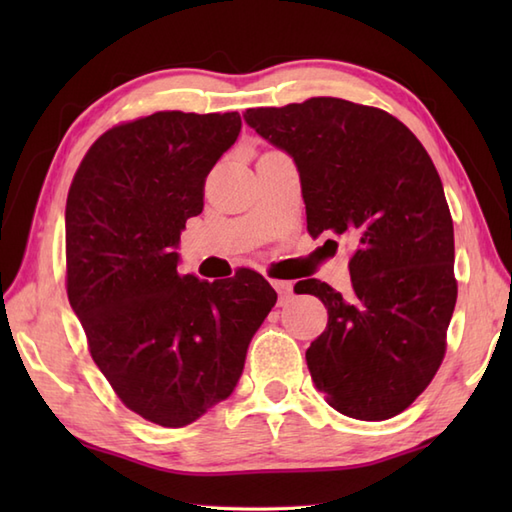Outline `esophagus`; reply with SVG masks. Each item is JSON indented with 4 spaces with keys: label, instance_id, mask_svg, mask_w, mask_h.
Listing matches in <instances>:
<instances>
[{
    "label": "esophagus",
    "instance_id": "34e87169",
    "mask_svg": "<svg viewBox=\"0 0 512 512\" xmlns=\"http://www.w3.org/2000/svg\"><path fill=\"white\" fill-rule=\"evenodd\" d=\"M270 286H273L277 290V295L281 299V303H284L290 295H292V281H281V279H273L270 281Z\"/></svg>",
    "mask_w": 512,
    "mask_h": 512
}]
</instances>
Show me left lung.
<instances>
[{
	"mask_svg": "<svg viewBox=\"0 0 512 512\" xmlns=\"http://www.w3.org/2000/svg\"><path fill=\"white\" fill-rule=\"evenodd\" d=\"M244 121L295 160L310 235L354 244L350 295L299 281L328 308L306 352L314 387L343 416H398L436 376L458 299L453 220L427 149L391 114L332 96Z\"/></svg>",
	"mask_w": 512,
	"mask_h": 512,
	"instance_id": "1",
	"label": "left lung"
}]
</instances>
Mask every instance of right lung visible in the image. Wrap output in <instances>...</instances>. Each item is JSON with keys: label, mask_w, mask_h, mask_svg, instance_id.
Wrapping results in <instances>:
<instances>
[{"label": "right lung", "mask_w": 512, "mask_h": 512, "mask_svg": "<svg viewBox=\"0 0 512 512\" xmlns=\"http://www.w3.org/2000/svg\"><path fill=\"white\" fill-rule=\"evenodd\" d=\"M242 118L156 112L116 125L81 160L65 204L68 299L116 396L160 427L233 394L277 292L255 270L180 275V233Z\"/></svg>", "instance_id": "right-lung-1"}]
</instances>
